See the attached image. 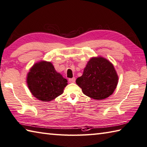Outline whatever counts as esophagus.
<instances>
[{
    "label": "esophagus",
    "mask_w": 147,
    "mask_h": 147,
    "mask_svg": "<svg viewBox=\"0 0 147 147\" xmlns=\"http://www.w3.org/2000/svg\"><path fill=\"white\" fill-rule=\"evenodd\" d=\"M68 81H69V82H70V83H74V82H76V78H75V77L71 78V79H68Z\"/></svg>",
    "instance_id": "obj_1"
}]
</instances>
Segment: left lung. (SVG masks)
<instances>
[{
    "label": "left lung",
    "mask_w": 147,
    "mask_h": 147,
    "mask_svg": "<svg viewBox=\"0 0 147 147\" xmlns=\"http://www.w3.org/2000/svg\"><path fill=\"white\" fill-rule=\"evenodd\" d=\"M83 93L97 100L112 94L117 85L118 76L113 65L102 57L92 58L76 80Z\"/></svg>",
    "instance_id": "left-lung-1"
}]
</instances>
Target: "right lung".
Returning <instances> with one entry per match:
<instances>
[{
    "label": "right lung",
    "mask_w": 147,
    "mask_h": 147,
    "mask_svg": "<svg viewBox=\"0 0 147 147\" xmlns=\"http://www.w3.org/2000/svg\"><path fill=\"white\" fill-rule=\"evenodd\" d=\"M27 84L36 98L49 101L63 93L67 80L57 72L51 63L40 61L33 66L29 71Z\"/></svg>",
    "instance_id": "obj_1"
}]
</instances>
